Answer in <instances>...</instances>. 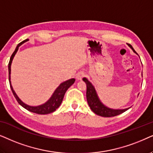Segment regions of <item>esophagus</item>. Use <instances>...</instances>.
<instances>
[{
	"mask_svg": "<svg viewBox=\"0 0 153 153\" xmlns=\"http://www.w3.org/2000/svg\"><path fill=\"white\" fill-rule=\"evenodd\" d=\"M84 76H85V73L83 72H80L76 75V79L77 80H82Z\"/></svg>",
	"mask_w": 153,
	"mask_h": 153,
	"instance_id": "obj_1",
	"label": "esophagus"
}]
</instances>
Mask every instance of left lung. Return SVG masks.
I'll list each match as a JSON object with an SVG mask.
<instances>
[{
  "mask_svg": "<svg viewBox=\"0 0 153 153\" xmlns=\"http://www.w3.org/2000/svg\"><path fill=\"white\" fill-rule=\"evenodd\" d=\"M128 45L132 49V50H133L134 52L136 53V51L134 50V48H132L131 45L128 44ZM83 80H84L87 84L86 96L87 103H88L91 111H92L95 114L105 117H115V116L120 115V114L129 109L127 108L124 110H113L105 107V105H103L102 103L99 101V98L97 97V92H96L95 91L94 87L93 85H91V83L85 78H83Z\"/></svg>",
  "mask_w": 153,
  "mask_h": 153,
  "instance_id": "8db88e82",
  "label": "left lung"
}]
</instances>
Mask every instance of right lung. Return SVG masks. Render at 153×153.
<instances>
[{
	"label": "right lung",
	"instance_id": "add662e5",
	"mask_svg": "<svg viewBox=\"0 0 153 153\" xmlns=\"http://www.w3.org/2000/svg\"><path fill=\"white\" fill-rule=\"evenodd\" d=\"M28 39H26L23 40V41L20 42L17 45V48H16L15 50L14 51V52L13 53V54L11 55V57H10L9 64H8V71H9V82H10V88L12 89V91H13L14 96H15V99H17V102L19 103L20 105H22V107H24V108L28 110V111L32 112V113H37L39 114V115H45V114H48V113H51L52 112L55 111L56 109L58 108L60 106L61 103H62L63 99H64V94L66 93V91H67L69 87H70L71 85H72L73 83L75 82V79H70V80L66 81V82H63L54 91L53 95L52 96V97L49 99V101L48 102H46L45 103H44L43 105H39V106H36V107H33V106H29V105L25 104L22 101L20 100L19 99V97H17L16 93L14 91V89L13 88L11 85V82H10V71H11V63L13 59L14 56L15 55L16 52H17L18 48L22 44H23L24 42H25L26 41H28Z\"/></svg>",
	"mask_w": 153,
	"mask_h": 153
}]
</instances>
